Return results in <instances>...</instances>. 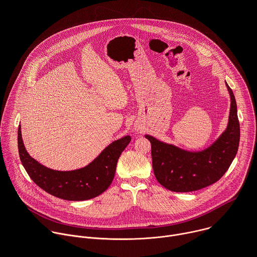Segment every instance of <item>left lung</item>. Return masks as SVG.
<instances>
[{
	"instance_id": "left-lung-1",
	"label": "left lung",
	"mask_w": 257,
	"mask_h": 257,
	"mask_svg": "<svg viewBox=\"0 0 257 257\" xmlns=\"http://www.w3.org/2000/svg\"><path fill=\"white\" fill-rule=\"evenodd\" d=\"M226 85L231 97L228 126L207 149L189 152L145 135L152 143L155 176L165 188L174 192L202 189L221 179L231 166L239 148L240 125L233 90Z\"/></svg>"
}]
</instances>
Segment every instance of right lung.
Here are the masks:
<instances>
[{
	"label": "right lung",
	"instance_id": "add662e5",
	"mask_svg": "<svg viewBox=\"0 0 257 257\" xmlns=\"http://www.w3.org/2000/svg\"><path fill=\"white\" fill-rule=\"evenodd\" d=\"M131 137L115 140L84 168L73 171H57L45 167L29 156L23 144L21 126L18 128L20 161L36 185L46 192L65 200L82 201L104 192L114 179L118 160Z\"/></svg>",
	"mask_w": 257,
	"mask_h": 257
}]
</instances>
